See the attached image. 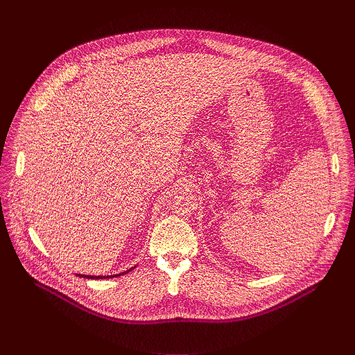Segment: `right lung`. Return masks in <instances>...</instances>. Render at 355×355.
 <instances>
[{"instance_id": "1", "label": "right lung", "mask_w": 355, "mask_h": 355, "mask_svg": "<svg viewBox=\"0 0 355 355\" xmlns=\"http://www.w3.org/2000/svg\"><path fill=\"white\" fill-rule=\"evenodd\" d=\"M132 268H135V267H132ZM132 268H130V270H132ZM130 270H129V271H130ZM126 272H128V271H126ZM126 272H122V274H126ZM119 275H121V274H119ZM80 277H84V275H80ZM111 277H118V275H110V277H91V275H85L84 278H91V279H92V278H95V279H103V278H111Z\"/></svg>"}]
</instances>
